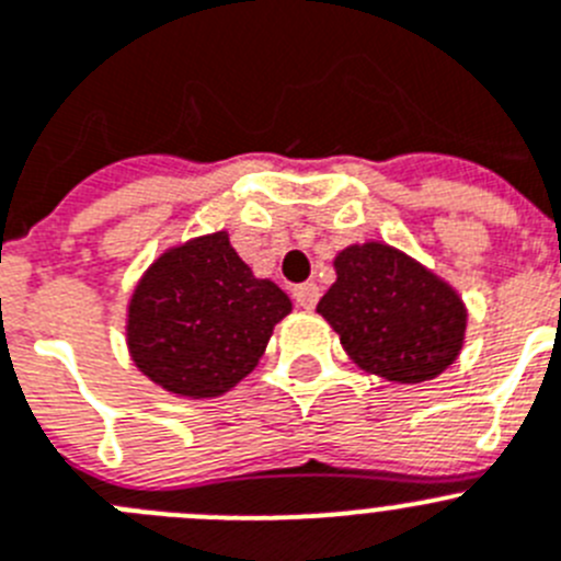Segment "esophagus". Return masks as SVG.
Segmentation results:
<instances>
[{
  "label": "esophagus",
  "instance_id": "obj_1",
  "mask_svg": "<svg viewBox=\"0 0 561 561\" xmlns=\"http://www.w3.org/2000/svg\"><path fill=\"white\" fill-rule=\"evenodd\" d=\"M291 297H295L297 306L306 308V311H311V308L320 302V286H317V284H300V286H295Z\"/></svg>",
  "mask_w": 561,
  "mask_h": 561
}]
</instances>
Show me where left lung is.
Listing matches in <instances>:
<instances>
[{"mask_svg": "<svg viewBox=\"0 0 561 561\" xmlns=\"http://www.w3.org/2000/svg\"><path fill=\"white\" fill-rule=\"evenodd\" d=\"M333 266L336 284L317 311L358 367L394 383H420L456 362L467 308L442 277L381 241L347 247Z\"/></svg>", "mask_w": 561, "mask_h": 561, "instance_id": "1", "label": "left lung"}]
</instances>
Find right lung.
Returning a JSON list of instances; mask_svg holds the SVG:
<instances>
[{
  "label": "right lung",
  "instance_id": "1",
  "mask_svg": "<svg viewBox=\"0 0 561 561\" xmlns=\"http://www.w3.org/2000/svg\"><path fill=\"white\" fill-rule=\"evenodd\" d=\"M286 291L236 255L225 230L172 247L144 272L127 308V347L150 381L180 398H217L253 373Z\"/></svg>",
  "mask_w": 561,
  "mask_h": 561
}]
</instances>
